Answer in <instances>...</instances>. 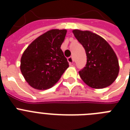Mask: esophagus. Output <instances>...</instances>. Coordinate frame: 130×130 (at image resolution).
I'll return each mask as SVG.
<instances>
[{
  "label": "esophagus",
  "mask_w": 130,
  "mask_h": 130,
  "mask_svg": "<svg viewBox=\"0 0 130 130\" xmlns=\"http://www.w3.org/2000/svg\"><path fill=\"white\" fill-rule=\"evenodd\" d=\"M67 61L69 63H73V59L72 57H69L67 58Z\"/></svg>",
  "instance_id": "34e87169"
}]
</instances>
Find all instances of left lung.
<instances>
[{"mask_svg": "<svg viewBox=\"0 0 130 130\" xmlns=\"http://www.w3.org/2000/svg\"><path fill=\"white\" fill-rule=\"evenodd\" d=\"M73 33L86 51L87 63L79 74L92 88L101 89L113 83L119 74V61L109 44L90 31L74 29Z\"/></svg>", "mask_w": 130, "mask_h": 130, "instance_id": "left-lung-1", "label": "left lung"}]
</instances>
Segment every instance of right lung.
Returning a JSON list of instances; mask_svg holds the SVG:
<instances>
[{
  "label": "right lung",
  "instance_id": "add662e5",
  "mask_svg": "<svg viewBox=\"0 0 130 130\" xmlns=\"http://www.w3.org/2000/svg\"><path fill=\"white\" fill-rule=\"evenodd\" d=\"M66 33V29H51L34 40L23 52L20 69L30 86L37 90L50 88L69 67L61 49Z\"/></svg>",
  "mask_w": 130,
  "mask_h": 130
}]
</instances>
